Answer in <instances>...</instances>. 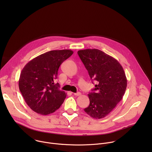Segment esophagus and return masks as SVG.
Listing matches in <instances>:
<instances>
[{
	"label": "esophagus",
	"mask_w": 152,
	"mask_h": 152,
	"mask_svg": "<svg viewBox=\"0 0 152 152\" xmlns=\"http://www.w3.org/2000/svg\"><path fill=\"white\" fill-rule=\"evenodd\" d=\"M74 95L75 96H80L81 95V93L80 92H77L76 93H74Z\"/></svg>",
	"instance_id": "1"
}]
</instances>
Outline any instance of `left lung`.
Returning a JSON list of instances; mask_svg holds the SVG:
<instances>
[{"mask_svg":"<svg viewBox=\"0 0 152 152\" xmlns=\"http://www.w3.org/2000/svg\"><path fill=\"white\" fill-rule=\"evenodd\" d=\"M92 80L94 91L88 96L89 106L84 109L91 117L100 119L109 114L123 99L127 86L123 68L113 57L96 49L77 52Z\"/></svg>","mask_w":152,"mask_h":152,"instance_id":"8db88e82","label":"left lung"}]
</instances>
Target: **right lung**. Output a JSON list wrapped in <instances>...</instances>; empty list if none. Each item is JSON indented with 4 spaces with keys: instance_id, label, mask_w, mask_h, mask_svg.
Segmentation results:
<instances>
[{
    "instance_id": "obj_1",
    "label": "right lung",
    "mask_w": 152,
    "mask_h": 152,
    "mask_svg": "<svg viewBox=\"0 0 152 152\" xmlns=\"http://www.w3.org/2000/svg\"><path fill=\"white\" fill-rule=\"evenodd\" d=\"M73 52L64 49L41 54L26 64L21 72L18 86L27 104L34 112L48 115L58 110L66 93L55 83L60 65Z\"/></svg>"
}]
</instances>
